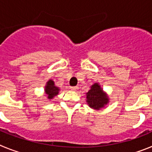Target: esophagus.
Instances as JSON below:
<instances>
[{
  "label": "esophagus",
  "mask_w": 152,
  "mask_h": 152,
  "mask_svg": "<svg viewBox=\"0 0 152 152\" xmlns=\"http://www.w3.org/2000/svg\"><path fill=\"white\" fill-rule=\"evenodd\" d=\"M77 88H78V87H77V86H76V87H71V88H70V89L72 90V91H77Z\"/></svg>",
  "instance_id": "esophagus-1"
}]
</instances>
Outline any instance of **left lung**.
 <instances>
[{
	"label": "left lung",
	"mask_w": 152,
	"mask_h": 152,
	"mask_svg": "<svg viewBox=\"0 0 152 152\" xmlns=\"http://www.w3.org/2000/svg\"><path fill=\"white\" fill-rule=\"evenodd\" d=\"M86 102L91 109L100 110L109 103L110 98L99 83H94L91 86L88 92L86 93Z\"/></svg>",
	"instance_id": "obj_1"
}]
</instances>
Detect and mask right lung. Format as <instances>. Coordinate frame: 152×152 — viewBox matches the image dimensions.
Masks as SVG:
<instances>
[{
	"instance_id": "right-lung-1",
	"label": "right lung",
	"mask_w": 152,
	"mask_h": 152,
	"mask_svg": "<svg viewBox=\"0 0 152 152\" xmlns=\"http://www.w3.org/2000/svg\"><path fill=\"white\" fill-rule=\"evenodd\" d=\"M60 88L55 84V81L52 79H49L46 82L44 88L45 95H46L47 100H52L59 93Z\"/></svg>"
}]
</instances>
